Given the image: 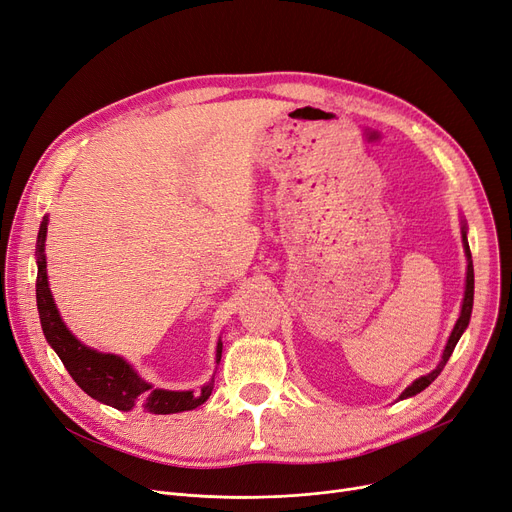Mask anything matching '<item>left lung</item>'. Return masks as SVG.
<instances>
[{
  "label": "left lung",
  "mask_w": 512,
  "mask_h": 512,
  "mask_svg": "<svg viewBox=\"0 0 512 512\" xmlns=\"http://www.w3.org/2000/svg\"><path fill=\"white\" fill-rule=\"evenodd\" d=\"M463 245H465V253H467V286H465V301H463L461 317H459V321H456V326H454V330H452V334H450V338H448V344H446V348H444V355H442V361L438 363V367H436L432 373H427V375H423V378H419L417 382H413L405 392L400 394V400L419 394L421 390H425L429 384H432V382L438 378V375H440L442 369H444V365L448 363V359H450V355H452V351H454L456 342H459V338L463 336L465 328L469 326L471 309H473V259H471V251H469V242H467V232H465V228H463Z\"/></svg>",
  "instance_id": "8db88e82"
}]
</instances>
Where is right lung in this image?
I'll list each match as a JSON object with an SVG mask.
<instances>
[{
  "label": "right lung",
  "mask_w": 512,
  "mask_h": 512,
  "mask_svg": "<svg viewBox=\"0 0 512 512\" xmlns=\"http://www.w3.org/2000/svg\"><path fill=\"white\" fill-rule=\"evenodd\" d=\"M45 236H47V218H43L39 236H37V309L41 317V328L51 344L53 351L58 353L64 367L72 375V380L83 388L91 398L110 405L118 411L143 409L153 415H170L182 413L201 407L209 398L213 384L201 388V392H172L159 390L141 380L124 359L116 355L97 353L93 348L80 344L64 326V321L53 305L47 272H45ZM222 359V342H218V355Z\"/></svg>",
  "instance_id": "right-lung-1"
}]
</instances>
